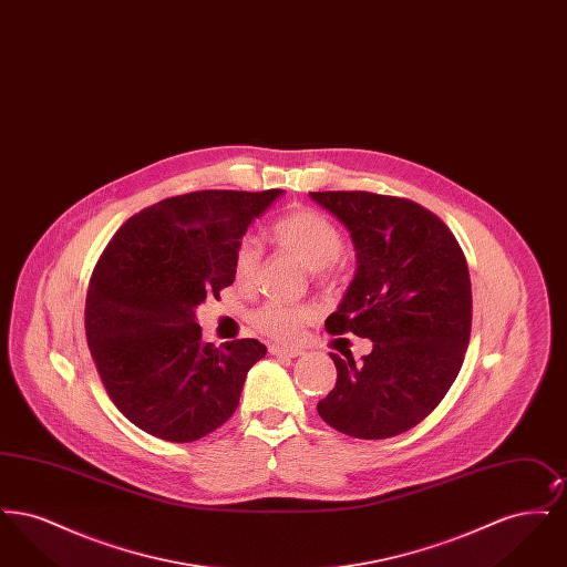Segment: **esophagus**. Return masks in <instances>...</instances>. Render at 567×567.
<instances>
[{
  "instance_id": "esophagus-1",
  "label": "esophagus",
  "mask_w": 567,
  "mask_h": 567,
  "mask_svg": "<svg viewBox=\"0 0 567 567\" xmlns=\"http://www.w3.org/2000/svg\"><path fill=\"white\" fill-rule=\"evenodd\" d=\"M271 354H278V357H299V354H303V351H299V349H293V347H280V344H271L270 347Z\"/></svg>"
}]
</instances>
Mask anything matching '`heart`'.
Listing matches in <instances>:
<instances>
[{
	"label": "heart",
	"instance_id": "obj_1",
	"mask_svg": "<svg viewBox=\"0 0 567 567\" xmlns=\"http://www.w3.org/2000/svg\"><path fill=\"white\" fill-rule=\"evenodd\" d=\"M270 236L282 250L291 252L319 278H324L329 271L333 270L336 259L344 248L340 229L327 216L312 208H299L278 218L270 227ZM259 266H261L259 244L252 238H243L234 250L236 280L240 285L252 282ZM312 315L315 310L308 303L268 299L252 310L250 323L274 340H293L299 327L310 321Z\"/></svg>",
	"mask_w": 567,
	"mask_h": 567
}]
</instances>
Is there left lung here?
I'll list each match as a JSON object with an SVG mask.
<instances>
[{"label":"left lung","instance_id":"left-lung-1","mask_svg":"<svg viewBox=\"0 0 567 567\" xmlns=\"http://www.w3.org/2000/svg\"><path fill=\"white\" fill-rule=\"evenodd\" d=\"M310 195L349 227L359 264L324 329L374 344L361 361L331 352L338 380L317 410L352 437L400 435L432 414L463 365L472 331L465 255L442 218L412 199L370 190Z\"/></svg>","mask_w":567,"mask_h":567}]
</instances>
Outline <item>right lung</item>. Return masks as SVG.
<instances>
[{
  "label": "right lung",
  "instance_id": "obj_1",
  "mask_svg": "<svg viewBox=\"0 0 567 567\" xmlns=\"http://www.w3.org/2000/svg\"><path fill=\"white\" fill-rule=\"evenodd\" d=\"M282 190H193L123 223L89 280L86 344L114 405L167 442H195L240 404L268 349L202 342L195 308L236 278L234 250Z\"/></svg>",
  "mask_w": 567,
  "mask_h": 567
}]
</instances>
